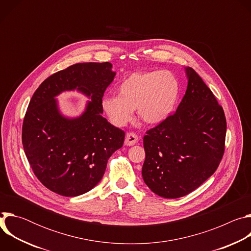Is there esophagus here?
Here are the masks:
<instances>
[{
  "label": "esophagus",
  "instance_id": "34e87169",
  "mask_svg": "<svg viewBox=\"0 0 251 251\" xmlns=\"http://www.w3.org/2000/svg\"><path fill=\"white\" fill-rule=\"evenodd\" d=\"M139 141L138 136L135 133H128L125 137V145L126 146H133L137 144V142Z\"/></svg>",
  "mask_w": 251,
  "mask_h": 251
}]
</instances>
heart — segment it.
Returning a JSON list of instances; mask_svg holds the SVG:
<instances>
[{"mask_svg":"<svg viewBox=\"0 0 251 251\" xmlns=\"http://www.w3.org/2000/svg\"><path fill=\"white\" fill-rule=\"evenodd\" d=\"M180 85L168 70L133 73L118 85V95H106L101 107L110 122L125 126L136 108L138 117L148 124H158L173 112Z\"/></svg>","mask_w":251,"mask_h":251,"instance_id":"obj_1","label":"heart"}]
</instances>
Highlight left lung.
I'll return each instance as SVG.
<instances>
[{
    "mask_svg": "<svg viewBox=\"0 0 251 251\" xmlns=\"http://www.w3.org/2000/svg\"><path fill=\"white\" fill-rule=\"evenodd\" d=\"M185 71L188 87L176 111L143 139V180L165 199L181 198L198 189L216 172L225 152L223 107L193 68Z\"/></svg>",
    "mask_w": 251,
    "mask_h": 251,
    "instance_id": "1",
    "label": "left lung"
}]
</instances>
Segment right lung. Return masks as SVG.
Returning <instances> with one entry per match:
<instances>
[{
	"mask_svg": "<svg viewBox=\"0 0 251 251\" xmlns=\"http://www.w3.org/2000/svg\"><path fill=\"white\" fill-rule=\"evenodd\" d=\"M116 75L110 62L71 65L48 77L33 93L23 123V146L39 181L63 197L92 190L125 133L101 114L103 94ZM76 90L90 98L84 112L67 118L56 96Z\"/></svg>",
	"mask_w": 251,
	"mask_h": 251,
	"instance_id": "add662e5",
	"label": "right lung"
}]
</instances>
